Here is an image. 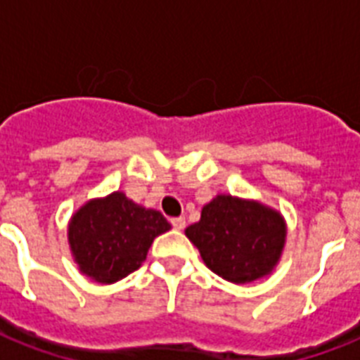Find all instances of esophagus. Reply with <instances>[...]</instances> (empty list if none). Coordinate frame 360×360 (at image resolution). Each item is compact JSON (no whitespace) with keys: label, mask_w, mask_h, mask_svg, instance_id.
<instances>
[{"label":"esophagus","mask_w":360,"mask_h":360,"mask_svg":"<svg viewBox=\"0 0 360 360\" xmlns=\"http://www.w3.org/2000/svg\"><path fill=\"white\" fill-rule=\"evenodd\" d=\"M186 224V220L183 219V217H175V219H172V226H174L175 230H183Z\"/></svg>","instance_id":"esophagus-1"}]
</instances>
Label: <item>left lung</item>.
Masks as SVG:
<instances>
[{"instance_id": "1", "label": "left lung", "mask_w": 360, "mask_h": 360, "mask_svg": "<svg viewBox=\"0 0 360 360\" xmlns=\"http://www.w3.org/2000/svg\"><path fill=\"white\" fill-rule=\"evenodd\" d=\"M185 233L213 273L246 284L273 271L284 248L285 224L282 214L262 203L217 196Z\"/></svg>"}]
</instances>
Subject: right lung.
<instances>
[{
    "label": "right lung",
    "mask_w": 360,
    "mask_h": 360,
    "mask_svg": "<svg viewBox=\"0 0 360 360\" xmlns=\"http://www.w3.org/2000/svg\"><path fill=\"white\" fill-rule=\"evenodd\" d=\"M172 226L155 209L114 192L91 200L72 217L69 245L84 274L101 284H112L134 273L146 262L153 239Z\"/></svg>",
    "instance_id": "obj_1"
}]
</instances>
